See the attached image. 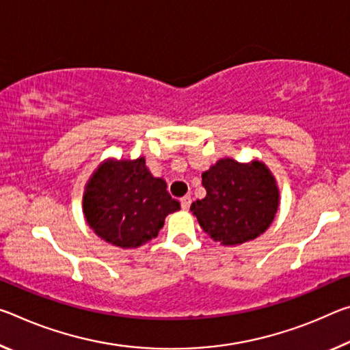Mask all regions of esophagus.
<instances>
[{
  "instance_id": "esophagus-1",
  "label": "esophagus",
  "mask_w": 350,
  "mask_h": 350,
  "mask_svg": "<svg viewBox=\"0 0 350 350\" xmlns=\"http://www.w3.org/2000/svg\"><path fill=\"white\" fill-rule=\"evenodd\" d=\"M190 204H191V198H190V196H184V198H182V199H180V205H182V210H185V212H187V210H188V208H190Z\"/></svg>"
}]
</instances>
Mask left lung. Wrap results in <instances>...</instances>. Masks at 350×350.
<instances>
[{
    "label": "left lung",
    "instance_id": "obj_1",
    "mask_svg": "<svg viewBox=\"0 0 350 350\" xmlns=\"http://www.w3.org/2000/svg\"><path fill=\"white\" fill-rule=\"evenodd\" d=\"M204 199L190 210L205 234L223 246L255 240L273 224L280 191L271 170L262 160L247 163L219 159L202 173Z\"/></svg>",
    "mask_w": 350,
    "mask_h": 350
}]
</instances>
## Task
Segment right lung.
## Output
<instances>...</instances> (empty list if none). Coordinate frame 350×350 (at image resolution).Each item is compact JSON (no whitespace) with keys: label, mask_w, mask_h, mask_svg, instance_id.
Wrapping results in <instances>:
<instances>
[{"label":"right lung","mask_w":350,"mask_h":350,"mask_svg":"<svg viewBox=\"0 0 350 350\" xmlns=\"http://www.w3.org/2000/svg\"><path fill=\"white\" fill-rule=\"evenodd\" d=\"M82 210L90 229L110 245L135 249L159 235L180 204L154 177L145 157L105 159L87 180Z\"/></svg>","instance_id":"1"}]
</instances>
